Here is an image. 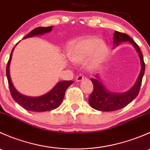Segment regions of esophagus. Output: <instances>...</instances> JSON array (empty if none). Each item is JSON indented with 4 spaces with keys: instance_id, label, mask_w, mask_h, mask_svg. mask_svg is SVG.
<instances>
[{
    "instance_id": "34e87169",
    "label": "esophagus",
    "mask_w": 150,
    "mask_h": 150,
    "mask_svg": "<svg viewBox=\"0 0 150 150\" xmlns=\"http://www.w3.org/2000/svg\"><path fill=\"white\" fill-rule=\"evenodd\" d=\"M84 78H85V77L83 75H82V74H79V75H78V76L75 78V80H76L77 82H80V81H83Z\"/></svg>"
}]
</instances>
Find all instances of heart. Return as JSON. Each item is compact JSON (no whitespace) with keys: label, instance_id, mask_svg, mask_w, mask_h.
Returning a JSON list of instances; mask_svg holds the SVG:
<instances>
[{"label":"heart","instance_id":"b5f03b06","mask_svg":"<svg viewBox=\"0 0 150 150\" xmlns=\"http://www.w3.org/2000/svg\"><path fill=\"white\" fill-rule=\"evenodd\" d=\"M107 46L105 43L96 38L77 39L69 44L67 56L74 63L86 61L88 67L94 69L99 67L105 60Z\"/></svg>","mask_w":150,"mask_h":150}]
</instances>
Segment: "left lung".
<instances>
[{
  "instance_id": "8db88e82",
  "label": "left lung",
  "mask_w": 150,
  "mask_h": 150,
  "mask_svg": "<svg viewBox=\"0 0 150 150\" xmlns=\"http://www.w3.org/2000/svg\"><path fill=\"white\" fill-rule=\"evenodd\" d=\"M129 42L134 46L138 52L141 62V70L135 84L128 91L122 93L110 92L107 90L100 81L99 75H96L95 78H91V81L93 85V90L88 99V103L92 108L102 112H112L120 110L131 103L139 94L142 78L145 70V64L143 55L139 47L133 39L125 33L115 31L113 35V47H116L122 42Z\"/></svg>"
}]
</instances>
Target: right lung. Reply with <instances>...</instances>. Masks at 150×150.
Instances as JSON below:
<instances>
[{
	"label": "right lung",
	"instance_id": "right-lung-1",
	"mask_svg": "<svg viewBox=\"0 0 150 150\" xmlns=\"http://www.w3.org/2000/svg\"><path fill=\"white\" fill-rule=\"evenodd\" d=\"M53 27H39L32 30L29 34L27 35L24 39L28 38L34 37V36L40 35L45 33H49L52 30ZM17 45V44H16ZM15 48V47H14ZM14 48L12 49L11 53L10 58L8 59V64L6 67V76L8 79V86H9L11 94L13 99L16 102L22 107L26 109L27 110H30L32 112H42L51 111L57 108L62 102L63 99L64 97L65 91L67 88L73 83L72 81H63L57 83L56 86L51 89L50 91L45 94L40 96H25L19 93L13 85L11 79L10 77V64L12 58V54L14 50Z\"/></svg>",
	"mask_w": 150,
	"mask_h": 150
}]
</instances>
